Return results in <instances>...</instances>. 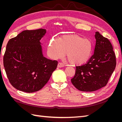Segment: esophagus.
Segmentation results:
<instances>
[{
  "label": "esophagus",
  "mask_w": 122,
  "mask_h": 122,
  "mask_svg": "<svg viewBox=\"0 0 122 122\" xmlns=\"http://www.w3.org/2000/svg\"><path fill=\"white\" fill-rule=\"evenodd\" d=\"M65 66V65L63 64L62 63H61V62H59V63L58 64V65H57V67L58 68H62V67H64Z\"/></svg>",
  "instance_id": "obj_1"
}]
</instances>
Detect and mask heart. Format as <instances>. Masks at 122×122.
I'll return each instance as SVG.
<instances>
[{
    "instance_id": "heart-1",
    "label": "heart",
    "mask_w": 122,
    "mask_h": 122,
    "mask_svg": "<svg viewBox=\"0 0 122 122\" xmlns=\"http://www.w3.org/2000/svg\"><path fill=\"white\" fill-rule=\"evenodd\" d=\"M91 41L77 35H64L50 42L48 48L49 56L58 59L66 55L72 65H81L86 62L93 52Z\"/></svg>"
}]
</instances>
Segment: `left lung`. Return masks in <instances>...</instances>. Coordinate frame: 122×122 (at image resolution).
Returning <instances> with one entry per match:
<instances>
[{"instance_id": "obj_1", "label": "left lung", "mask_w": 122, "mask_h": 122, "mask_svg": "<svg viewBox=\"0 0 122 122\" xmlns=\"http://www.w3.org/2000/svg\"><path fill=\"white\" fill-rule=\"evenodd\" d=\"M94 53L86 64L76 67L73 86L82 92H93L105 86L115 69L116 55L111 43L95 32Z\"/></svg>"}]
</instances>
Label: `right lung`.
Returning <instances> with one entry per match:
<instances>
[{"label": "right lung", "instance_id": "1", "mask_svg": "<svg viewBox=\"0 0 122 122\" xmlns=\"http://www.w3.org/2000/svg\"><path fill=\"white\" fill-rule=\"evenodd\" d=\"M46 30H24L7 44L3 65L10 84L26 93L40 90L48 81L58 62L44 56L40 40Z\"/></svg>", "mask_w": 122, "mask_h": 122}]
</instances>
